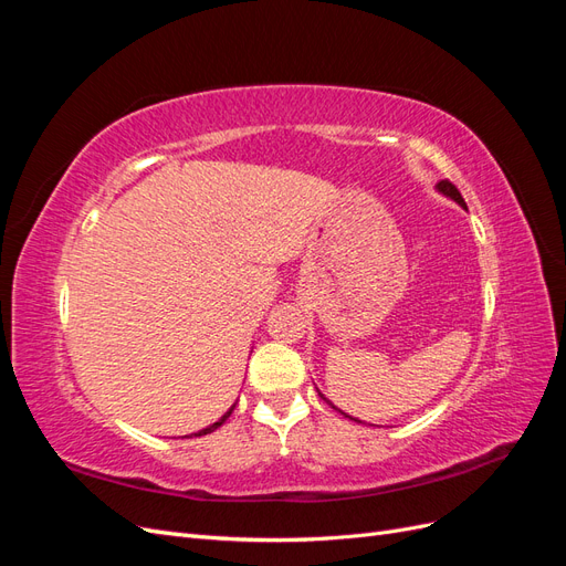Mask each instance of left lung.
<instances>
[{"mask_svg": "<svg viewBox=\"0 0 566 566\" xmlns=\"http://www.w3.org/2000/svg\"><path fill=\"white\" fill-rule=\"evenodd\" d=\"M437 188H439V191L443 193V196H449V198H453L458 205H462V208H465V200H462V196H460V191H458V188L449 181V179H443V181H439L437 184ZM321 397H323V394H321ZM325 399V397H323ZM331 403V401H328ZM333 406V403H331ZM335 408V406H333ZM342 416H345V413H342ZM349 418V416H347ZM352 420H356V418H352ZM356 422H361V420H356Z\"/></svg>", "mask_w": 566, "mask_h": 566, "instance_id": "left-lung-1", "label": "left lung"}]
</instances>
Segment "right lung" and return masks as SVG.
Instances as JSON below:
<instances>
[{
    "instance_id": "right-lung-1",
    "label": "right lung",
    "mask_w": 566,
    "mask_h": 566,
    "mask_svg": "<svg viewBox=\"0 0 566 566\" xmlns=\"http://www.w3.org/2000/svg\"><path fill=\"white\" fill-rule=\"evenodd\" d=\"M233 413V406L227 410V413L224 416H221V420H217L214 424H210V427H205V430H200L196 437H202V434H210V432H214L217 430V427H221V424H224L227 422V418Z\"/></svg>"
}]
</instances>
